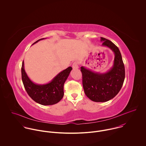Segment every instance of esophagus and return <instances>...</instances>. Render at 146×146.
Masks as SVG:
<instances>
[{
  "label": "esophagus",
  "instance_id": "obj_1",
  "mask_svg": "<svg viewBox=\"0 0 146 146\" xmlns=\"http://www.w3.org/2000/svg\"><path fill=\"white\" fill-rule=\"evenodd\" d=\"M72 68H73V69H78L79 68L78 62H75L73 63V64H72Z\"/></svg>",
  "mask_w": 146,
  "mask_h": 146
}]
</instances>
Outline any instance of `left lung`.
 <instances>
[{"mask_svg": "<svg viewBox=\"0 0 146 146\" xmlns=\"http://www.w3.org/2000/svg\"><path fill=\"white\" fill-rule=\"evenodd\" d=\"M102 46L109 48L115 54L113 64L110 70L100 73L82 66L85 94L92 101L104 102L114 98L120 90L125 79V67L118 47L110 40L101 38Z\"/></svg>", "mask_w": 146, "mask_h": 146, "instance_id": "8db88e82", "label": "left lung"}]
</instances>
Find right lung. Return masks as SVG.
<instances>
[{
    "mask_svg": "<svg viewBox=\"0 0 146 146\" xmlns=\"http://www.w3.org/2000/svg\"><path fill=\"white\" fill-rule=\"evenodd\" d=\"M44 39L37 40L33 45ZM72 70L71 67H68L57 74L49 83L38 84L33 82L28 77L23 61L21 68L22 80L27 94L35 102L44 106L52 105L62 100L64 95L63 85Z\"/></svg>",
    "mask_w": 146,
    "mask_h": 146,
    "instance_id": "add662e5",
    "label": "right lung"
}]
</instances>
